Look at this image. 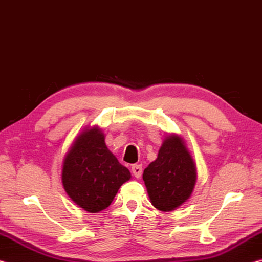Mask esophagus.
<instances>
[{
	"label": "esophagus",
	"mask_w": 262,
	"mask_h": 262,
	"mask_svg": "<svg viewBox=\"0 0 262 262\" xmlns=\"http://www.w3.org/2000/svg\"><path fill=\"white\" fill-rule=\"evenodd\" d=\"M132 172L133 174H134L135 178H141V174H142V165L140 164H134V165H132Z\"/></svg>",
	"instance_id": "obj_1"
}]
</instances>
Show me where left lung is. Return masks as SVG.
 I'll list each match as a JSON object with an SVG mask.
<instances>
[{
    "instance_id": "8db88e82",
    "label": "left lung",
    "mask_w": 262,
    "mask_h": 262,
    "mask_svg": "<svg viewBox=\"0 0 262 262\" xmlns=\"http://www.w3.org/2000/svg\"><path fill=\"white\" fill-rule=\"evenodd\" d=\"M198 179L196 165L183 137L167 134L157 158L145 167L143 180L151 205L172 211L188 201Z\"/></svg>"
}]
</instances>
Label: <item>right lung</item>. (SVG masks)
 <instances>
[{
	"label": "right lung",
	"mask_w": 262,
	"mask_h": 262,
	"mask_svg": "<svg viewBox=\"0 0 262 262\" xmlns=\"http://www.w3.org/2000/svg\"><path fill=\"white\" fill-rule=\"evenodd\" d=\"M132 178L105 143L98 126L78 133L62 163L61 180L68 196L88 212H99L112 203L119 188Z\"/></svg>",
	"instance_id": "right-lung-1"
}]
</instances>
